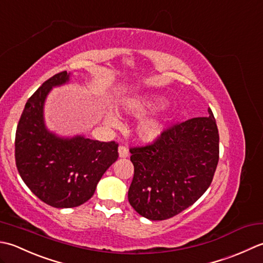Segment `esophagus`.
<instances>
[{
	"label": "esophagus",
	"instance_id": "obj_1",
	"mask_svg": "<svg viewBox=\"0 0 263 263\" xmlns=\"http://www.w3.org/2000/svg\"><path fill=\"white\" fill-rule=\"evenodd\" d=\"M118 152H119V158H128V155H129V151H128V148L126 146H119L118 148Z\"/></svg>",
	"mask_w": 263,
	"mask_h": 263
}]
</instances>
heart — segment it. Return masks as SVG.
<instances>
[{
  "mask_svg": "<svg viewBox=\"0 0 263 263\" xmlns=\"http://www.w3.org/2000/svg\"><path fill=\"white\" fill-rule=\"evenodd\" d=\"M165 104L167 100L163 96L141 95L128 99L122 106V110L133 117H141L162 109ZM108 122L111 126H118V119L114 115L108 116ZM164 125V118L159 115L143 118L136 127L137 136L141 141L146 143L157 141L163 134Z\"/></svg>",
  "mask_w": 263,
  "mask_h": 263,
  "instance_id": "b5f03b06",
  "label": "heart"
}]
</instances>
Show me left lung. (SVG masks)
Here are the masks:
<instances>
[{"mask_svg": "<svg viewBox=\"0 0 263 263\" xmlns=\"http://www.w3.org/2000/svg\"><path fill=\"white\" fill-rule=\"evenodd\" d=\"M208 112L164 130L151 145L130 148L128 201L142 217L169 219L209 189L219 161V134L212 111Z\"/></svg>", "mask_w": 263, "mask_h": 263, "instance_id": "8db88e82", "label": "left lung"}]
</instances>
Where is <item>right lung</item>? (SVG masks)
<instances>
[{
  "label": "right lung",
  "mask_w": 263,
  "mask_h": 263,
  "mask_svg": "<svg viewBox=\"0 0 263 263\" xmlns=\"http://www.w3.org/2000/svg\"><path fill=\"white\" fill-rule=\"evenodd\" d=\"M70 74H54L30 96L14 143L15 164L25 184L40 200L59 209L88 201L102 176L118 159L116 142L93 141L84 135L62 137L46 128L47 95L53 87L67 84Z\"/></svg>",
  "instance_id": "obj_1"
}]
</instances>
